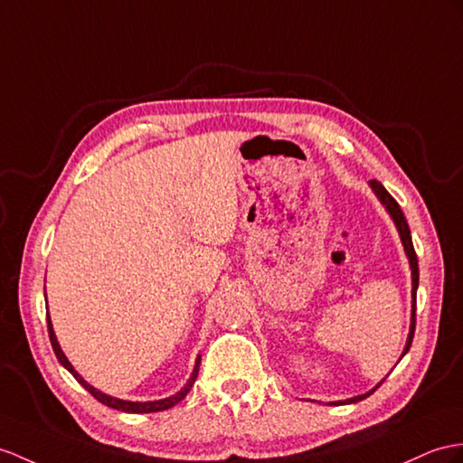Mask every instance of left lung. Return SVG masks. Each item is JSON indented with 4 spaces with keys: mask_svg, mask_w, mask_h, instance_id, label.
I'll list each match as a JSON object with an SVG mask.
<instances>
[{
    "mask_svg": "<svg viewBox=\"0 0 463 463\" xmlns=\"http://www.w3.org/2000/svg\"><path fill=\"white\" fill-rule=\"evenodd\" d=\"M371 188L375 190V194L379 196V200L383 202V204H385V208L389 210V213L392 216V220H394V225H397L399 228V233H401V240H402V245H404V251H407V255H409V261H411V269H412V324H411V334H409V340H407V347H404V352H402V355L409 352L411 349V344H412V337H414V326H416V288H419V259H416V251H414V245H412V238H411V230H409V223H407V218H404V213H402V210H401V206H399V202L394 200L387 190H385V186H383L379 180H371ZM401 355V357H402ZM383 383V381H381ZM379 383V385H381ZM377 385V387H379ZM375 387V389H377ZM373 389V391H375ZM373 391H369V392H365V394H359V397H354V399H347V401H337V402H332V404H347V402H357V401H364V399H367L371 392Z\"/></svg>",
    "mask_w": 463,
    "mask_h": 463,
    "instance_id": "8db88e82",
    "label": "left lung"
}]
</instances>
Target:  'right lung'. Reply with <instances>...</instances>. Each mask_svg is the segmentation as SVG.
<instances>
[{"mask_svg":"<svg viewBox=\"0 0 463 463\" xmlns=\"http://www.w3.org/2000/svg\"><path fill=\"white\" fill-rule=\"evenodd\" d=\"M47 328H49V337H51V345H52V349H54V355H56V359H59V362L71 371V373L74 375V379L80 383V385L92 394V397L96 399V401H99L101 404H106V407H111V409H118V411H123V412H135V414H139V412H159V411H166V409H171V407H175V404H178L180 401H183L184 397H186V392L193 389V385H194V381H196V377H198V369H200V357L196 359V365H194V371H193V377H190V381L186 383V387L183 389V391H178L176 394H173V397H168V399H163V401H151V402H131V401H119V399H114V397H108V394H104V392H99V391H96L94 387H90L88 383L76 373L74 371V367L71 365V362L69 359H66V355L62 354V349H61V345H59V342H56V337H54V332H52V326H51V318H49V314H47Z\"/></svg>","mask_w":463,"mask_h":463,"instance_id":"1","label":"right lung"}]
</instances>
